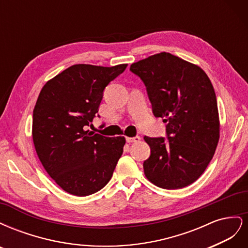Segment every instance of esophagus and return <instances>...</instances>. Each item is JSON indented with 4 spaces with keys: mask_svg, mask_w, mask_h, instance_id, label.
Instances as JSON below:
<instances>
[{
    "mask_svg": "<svg viewBox=\"0 0 248 248\" xmlns=\"http://www.w3.org/2000/svg\"><path fill=\"white\" fill-rule=\"evenodd\" d=\"M126 140L127 142H129V144H131V142H138L140 140V137H134V138H126Z\"/></svg>",
    "mask_w": 248,
    "mask_h": 248,
    "instance_id": "esophagus-1",
    "label": "esophagus"
}]
</instances>
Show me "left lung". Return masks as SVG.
Masks as SVG:
<instances>
[{
  "label": "left lung",
  "instance_id": "left-lung-1",
  "mask_svg": "<svg viewBox=\"0 0 248 248\" xmlns=\"http://www.w3.org/2000/svg\"><path fill=\"white\" fill-rule=\"evenodd\" d=\"M130 70L146 85L154 116L167 123L168 141L144 138L151 149L142 164L146 178L164 189L190 185L205 171L219 140L211 81L198 65L166 51L132 63Z\"/></svg>",
  "mask_w": 248,
  "mask_h": 248
}]
</instances>
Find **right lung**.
I'll list each match as a JSON object with an SVG mask.
<instances>
[{
	"label": "right lung",
	"mask_w": 248,
	"mask_h": 248,
	"mask_svg": "<svg viewBox=\"0 0 248 248\" xmlns=\"http://www.w3.org/2000/svg\"><path fill=\"white\" fill-rule=\"evenodd\" d=\"M127 67L76 64L43 86L33 111L32 137L47 174L73 196L99 191L123 153L124 137L87 130L98 112L103 90Z\"/></svg>",
	"instance_id": "obj_1"
}]
</instances>
